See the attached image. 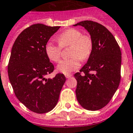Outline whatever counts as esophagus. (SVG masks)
Segmentation results:
<instances>
[{"instance_id": "34e87169", "label": "esophagus", "mask_w": 133, "mask_h": 133, "mask_svg": "<svg viewBox=\"0 0 133 133\" xmlns=\"http://www.w3.org/2000/svg\"><path fill=\"white\" fill-rule=\"evenodd\" d=\"M65 77H66L67 78H70L71 77V76H72V74H65Z\"/></svg>"}]
</instances>
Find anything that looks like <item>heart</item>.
Here are the masks:
<instances>
[{
    "instance_id": "1",
    "label": "heart",
    "mask_w": 133,
    "mask_h": 133,
    "mask_svg": "<svg viewBox=\"0 0 133 133\" xmlns=\"http://www.w3.org/2000/svg\"><path fill=\"white\" fill-rule=\"evenodd\" d=\"M59 45L51 42H48L45 47L47 57L50 61L57 63L60 61L61 47L70 46V59L61 61L57 65L59 72L67 74L80 67V59L85 60L89 58L92 50V40L89 36L83 35L81 31L76 29H69L57 37Z\"/></svg>"
}]
</instances>
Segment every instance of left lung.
I'll use <instances>...</instances> for the list:
<instances>
[{"label": "left lung", "mask_w": 133, "mask_h": 133, "mask_svg": "<svg viewBox=\"0 0 133 133\" xmlns=\"http://www.w3.org/2000/svg\"><path fill=\"white\" fill-rule=\"evenodd\" d=\"M73 26H83L93 44L87 63L74 74L77 81L76 98L84 109L97 111L109 102L119 87L120 48L111 33L98 22L85 20Z\"/></svg>", "instance_id": "1"}]
</instances>
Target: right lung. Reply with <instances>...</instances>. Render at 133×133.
<instances>
[{
    "label": "right lung",
    "mask_w": 133,
    "mask_h": 133,
    "mask_svg": "<svg viewBox=\"0 0 133 133\" xmlns=\"http://www.w3.org/2000/svg\"><path fill=\"white\" fill-rule=\"evenodd\" d=\"M60 26L35 24L24 29L13 45L8 64L9 79L16 96L31 111L46 113L56 106L65 82L63 74L53 72L45 47Z\"/></svg>",
    "instance_id": "add662e5"
}]
</instances>
